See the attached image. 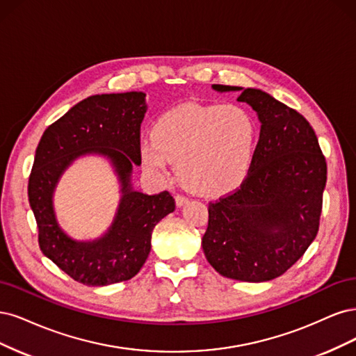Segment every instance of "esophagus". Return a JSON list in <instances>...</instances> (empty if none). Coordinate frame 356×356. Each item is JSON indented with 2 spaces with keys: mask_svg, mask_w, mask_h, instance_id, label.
<instances>
[{
  "mask_svg": "<svg viewBox=\"0 0 356 356\" xmlns=\"http://www.w3.org/2000/svg\"><path fill=\"white\" fill-rule=\"evenodd\" d=\"M188 197H185V195H176V205H177V207H181V205L183 204H186L188 202Z\"/></svg>",
  "mask_w": 356,
  "mask_h": 356,
  "instance_id": "34e87169",
  "label": "esophagus"
}]
</instances>
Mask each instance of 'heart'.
Segmentation results:
<instances>
[{
	"mask_svg": "<svg viewBox=\"0 0 356 356\" xmlns=\"http://www.w3.org/2000/svg\"><path fill=\"white\" fill-rule=\"evenodd\" d=\"M256 139V122L244 108L185 103L155 120L151 139L140 142V158L159 176L173 161L183 185L204 197H220L247 177Z\"/></svg>",
	"mask_w": 356,
	"mask_h": 356,
	"instance_id": "1",
	"label": "heart"
}]
</instances>
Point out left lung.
Instances as JSON below:
<instances>
[{"label":"left lung","instance_id":"1","mask_svg":"<svg viewBox=\"0 0 356 356\" xmlns=\"http://www.w3.org/2000/svg\"><path fill=\"white\" fill-rule=\"evenodd\" d=\"M213 88L241 91L238 102L248 103L261 125L244 181L209 204L204 254L226 278L270 281L289 270L318 234L325 156L306 118L265 91L220 84Z\"/></svg>","mask_w":356,"mask_h":356}]
</instances>
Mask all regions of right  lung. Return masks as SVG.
Segmentation results:
<instances>
[{
	"label": "right lung",
	"mask_w": 356,
	"mask_h": 356,
	"mask_svg": "<svg viewBox=\"0 0 356 356\" xmlns=\"http://www.w3.org/2000/svg\"><path fill=\"white\" fill-rule=\"evenodd\" d=\"M145 96L142 91H129L81 100L49 125L35 151L28 197L38 226L40 248L54 265L84 285L102 286L133 278L151 251L155 225L176 209L168 191L146 195L131 188L133 165L142 163ZM87 153L111 159L123 197L105 236L95 241H75L55 220L52 192L63 171Z\"/></svg>",
	"instance_id": "right-lung-1"
}]
</instances>
